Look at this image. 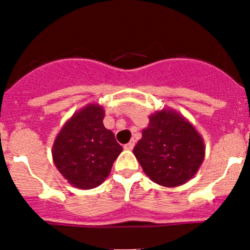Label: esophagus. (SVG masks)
Instances as JSON below:
<instances>
[{
  "label": "esophagus",
  "mask_w": 250,
  "mask_h": 250,
  "mask_svg": "<svg viewBox=\"0 0 250 250\" xmlns=\"http://www.w3.org/2000/svg\"><path fill=\"white\" fill-rule=\"evenodd\" d=\"M134 146H135V141L132 140V141H129L128 144H125L123 147H125V149H133Z\"/></svg>",
  "instance_id": "obj_1"
}]
</instances>
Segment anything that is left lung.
Segmentation results:
<instances>
[{
	"label": "left lung",
	"instance_id": "left-lung-1",
	"mask_svg": "<svg viewBox=\"0 0 250 250\" xmlns=\"http://www.w3.org/2000/svg\"><path fill=\"white\" fill-rule=\"evenodd\" d=\"M133 152L154 183L177 187L199 170L205 145L191 123L171 109H163L149 116L148 127Z\"/></svg>",
	"mask_w": 250,
	"mask_h": 250
}]
</instances>
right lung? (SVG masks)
Masks as SVG:
<instances>
[{
	"mask_svg": "<svg viewBox=\"0 0 250 250\" xmlns=\"http://www.w3.org/2000/svg\"><path fill=\"white\" fill-rule=\"evenodd\" d=\"M103 118L101 105H86L64 123L55 139V165L77 188L92 189L102 185L123 149L114 133L104 127Z\"/></svg>",
	"mask_w": 250,
	"mask_h": 250,
	"instance_id": "add662e5",
	"label": "right lung"
}]
</instances>
